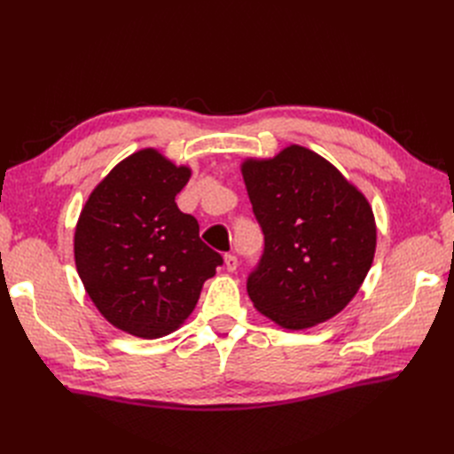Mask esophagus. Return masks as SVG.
<instances>
[{
	"instance_id": "34e87169",
	"label": "esophagus",
	"mask_w": 454,
	"mask_h": 454,
	"mask_svg": "<svg viewBox=\"0 0 454 454\" xmlns=\"http://www.w3.org/2000/svg\"><path fill=\"white\" fill-rule=\"evenodd\" d=\"M237 267H239V259L235 257V255H225V269L229 270V272H235L237 270Z\"/></svg>"
}]
</instances>
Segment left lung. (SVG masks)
Masks as SVG:
<instances>
[{
    "mask_svg": "<svg viewBox=\"0 0 454 454\" xmlns=\"http://www.w3.org/2000/svg\"><path fill=\"white\" fill-rule=\"evenodd\" d=\"M265 252L248 278L254 307L284 329L333 318L358 294L377 248L373 208L332 162L292 144L240 164Z\"/></svg>",
    "mask_w": 454,
    "mask_h": 454,
    "instance_id": "obj_1",
    "label": "left lung"
}]
</instances>
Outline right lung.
<instances>
[{
	"label": "right lung",
	"instance_id": "right-lung-1",
	"mask_svg": "<svg viewBox=\"0 0 454 454\" xmlns=\"http://www.w3.org/2000/svg\"><path fill=\"white\" fill-rule=\"evenodd\" d=\"M191 174L155 147L140 149L115 164L79 214V278L104 318L129 335L159 339L182 327L223 263L176 204Z\"/></svg>",
	"mask_w": 454,
	"mask_h": 454
}]
</instances>
